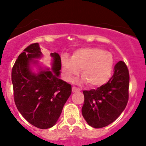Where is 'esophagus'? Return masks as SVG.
I'll use <instances>...</instances> for the list:
<instances>
[{
    "label": "esophagus",
    "instance_id": "34e87169",
    "mask_svg": "<svg viewBox=\"0 0 146 146\" xmlns=\"http://www.w3.org/2000/svg\"><path fill=\"white\" fill-rule=\"evenodd\" d=\"M79 91H80V88H77L76 87H72V92L73 93H76V92H79Z\"/></svg>",
    "mask_w": 146,
    "mask_h": 146
}]
</instances>
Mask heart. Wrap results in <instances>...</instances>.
<instances>
[{
  "label": "heart",
  "instance_id": "obj_1",
  "mask_svg": "<svg viewBox=\"0 0 146 146\" xmlns=\"http://www.w3.org/2000/svg\"><path fill=\"white\" fill-rule=\"evenodd\" d=\"M64 79L70 82L80 71L81 82L91 88L105 85L110 80L114 70V58L110 52L96 47H85L75 50L70 59L61 60Z\"/></svg>",
  "mask_w": 146,
  "mask_h": 146
}]
</instances>
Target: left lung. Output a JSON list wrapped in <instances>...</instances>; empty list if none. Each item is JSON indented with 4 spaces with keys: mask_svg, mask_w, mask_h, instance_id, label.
Wrapping results in <instances>:
<instances>
[{
    "mask_svg": "<svg viewBox=\"0 0 146 146\" xmlns=\"http://www.w3.org/2000/svg\"><path fill=\"white\" fill-rule=\"evenodd\" d=\"M108 82L97 89L84 91L82 114L89 126L102 128L115 121L126 108L129 99V75L124 62H118Z\"/></svg>",
    "mask_w": 146,
    "mask_h": 146,
    "instance_id": "obj_1",
    "label": "left lung"
}]
</instances>
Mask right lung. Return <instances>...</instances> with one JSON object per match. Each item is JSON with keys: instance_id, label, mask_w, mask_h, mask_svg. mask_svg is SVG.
I'll use <instances>...</instances> for the list:
<instances>
[{"instance_id": "add662e5", "label": "right lung", "mask_w": 146, "mask_h": 146, "mask_svg": "<svg viewBox=\"0 0 146 146\" xmlns=\"http://www.w3.org/2000/svg\"><path fill=\"white\" fill-rule=\"evenodd\" d=\"M50 56L51 68L42 66L39 44H32L18 56L11 71L17 108L28 122L43 129L56 123L72 94V86L60 78V55Z\"/></svg>"}]
</instances>
